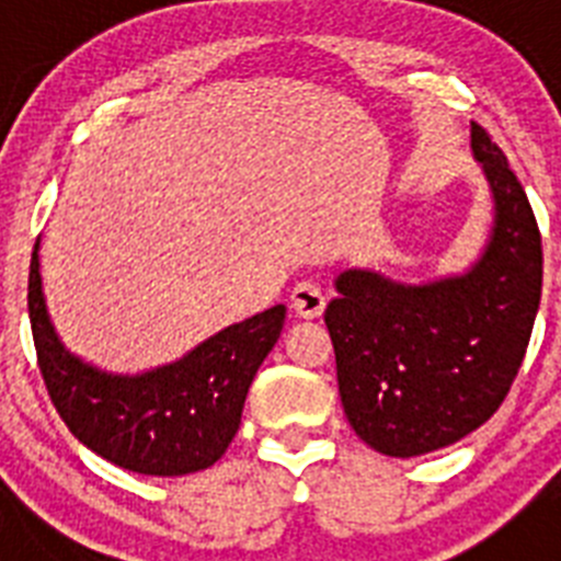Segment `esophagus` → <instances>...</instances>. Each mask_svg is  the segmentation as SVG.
I'll return each mask as SVG.
<instances>
[{"label": "esophagus", "instance_id": "1", "mask_svg": "<svg viewBox=\"0 0 561 561\" xmlns=\"http://www.w3.org/2000/svg\"><path fill=\"white\" fill-rule=\"evenodd\" d=\"M291 309H295L297 317H306V320L320 317L325 309L323 289H320L314 280H300V284L291 289Z\"/></svg>", "mask_w": 561, "mask_h": 561}]
</instances>
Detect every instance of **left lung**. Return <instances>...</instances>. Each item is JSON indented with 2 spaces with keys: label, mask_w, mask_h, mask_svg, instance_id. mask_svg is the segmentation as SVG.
Returning <instances> with one entry per match:
<instances>
[{
  "label": "left lung",
  "mask_w": 561,
  "mask_h": 561,
  "mask_svg": "<svg viewBox=\"0 0 561 561\" xmlns=\"http://www.w3.org/2000/svg\"><path fill=\"white\" fill-rule=\"evenodd\" d=\"M472 157L492 193V225L472 264L421 284L342 270L325 309L342 410L390 458L444 449L492 419L537 320L542 238L528 196L478 123Z\"/></svg>",
  "instance_id": "1"
}]
</instances>
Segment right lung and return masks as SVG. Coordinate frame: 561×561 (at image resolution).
Here are the masks:
<instances>
[{"label": "right lung", "instance_id": "right-lung-1", "mask_svg": "<svg viewBox=\"0 0 561 561\" xmlns=\"http://www.w3.org/2000/svg\"><path fill=\"white\" fill-rule=\"evenodd\" d=\"M42 241L30 261V325L49 399L69 433L108 463L153 478L202 472L236 438L250 385L284 331L277 304L216 331L180 359L114 374L72 354L49 317Z\"/></svg>", "mask_w": 561, "mask_h": 561}]
</instances>
